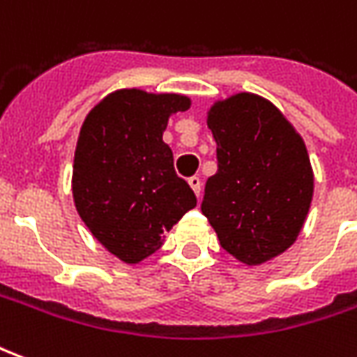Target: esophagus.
I'll use <instances>...</instances> for the list:
<instances>
[{
  "label": "esophagus",
  "instance_id": "obj_1",
  "mask_svg": "<svg viewBox=\"0 0 357 357\" xmlns=\"http://www.w3.org/2000/svg\"><path fill=\"white\" fill-rule=\"evenodd\" d=\"M189 185H191V189H193L197 197L201 195L202 181H201V178H199V176H191V178H189Z\"/></svg>",
  "mask_w": 357,
  "mask_h": 357
}]
</instances>
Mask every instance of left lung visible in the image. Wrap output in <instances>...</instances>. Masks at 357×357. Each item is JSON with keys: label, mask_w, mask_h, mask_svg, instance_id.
I'll use <instances>...</instances> for the list:
<instances>
[{"label": "left lung", "mask_w": 357, "mask_h": 357, "mask_svg": "<svg viewBox=\"0 0 357 357\" xmlns=\"http://www.w3.org/2000/svg\"><path fill=\"white\" fill-rule=\"evenodd\" d=\"M218 172L201 210L224 250L248 266L284 252L304 225L314 174L304 141L269 101L237 93L208 112Z\"/></svg>", "instance_id": "8db88e82"}]
</instances>
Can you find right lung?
I'll use <instances>...</instances> for the list:
<instances>
[{
	"mask_svg": "<svg viewBox=\"0 0 357 357\" xmlns=\"http://www.w3.org/2000/svg\"><path fill=\"white\" fill-rule=\"evenodd\" d=\"M189 105L183 95L120 89L84 120L74 155V202L95 239L122 262L156 252L166 231L197 206L162 141L172 112Z\"/></svg>",
	"mask_w": 357,
	"mask_h": 357,
	"instance_id": "add662e5",
	"label": "right lung"
}]
</instances>
